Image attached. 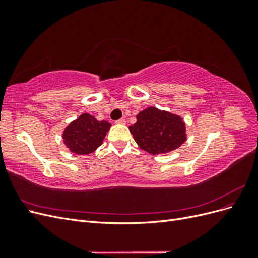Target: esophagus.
I'll return each mask as SVG.
<instances>
[{"mask_svg":"<svg viewBox=\"0 0 258 258\" xmlns=\"http://www.w3.org/2000/svg\"><path fill=\"white\" fill-rule=\"evenodd\" d=\"M116 123H118V124H126V119L124 118H120V119H118L116 121Z\"/></svg>","mask_w":258,"mask_h":258,"instance_id":"esophagus-1","label":"esophagus"}]
</instances>
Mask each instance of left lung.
Masks as SVG:
<instances>
[{
	"label": "left lung",
	"mask_w": 258,
	"mask_h": 258,
	"mask_svg": "<svg viewBox=\"0 0 258 258\" xmlns=\"http://www.w3.org/2000/svg\"><path fill=\"white\" fill-rule=\"evenodd\" d=\"M129 130L139 147L153 155L172 152L187 140L182 117L155 106L140 112Z\"/></svg>",
	"instance_id": "8db88e82"
}]
</instances>
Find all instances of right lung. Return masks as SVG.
I'll use <instances>...</instances> for the list:
<instances>
[{
  "label": "right lung",
  "instance_id": "1",
  "mask_svg": "<svg viewBox=\"0 0 258 258\" xmlns=\"http://www.w3.org/2000/svg\"><path fill=\"white\" fill-rule=\"evenodd\" d=\"M111 127L110 122L98 120L95 116L83 113L68 124L62 132V139L71 153L88 155L95 152L103 143Z\"/></svg>",
  "mask_w": 258,
  "mask_h": 258
}]
</instances>
